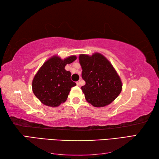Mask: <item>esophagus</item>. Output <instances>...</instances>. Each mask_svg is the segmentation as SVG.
I'll return each mask as SVG.
<instances>
[{
  "instance_id": "esophagus-1",
  "label": "esophagus",
  "mask_w": 159,
  "mask_h": 159,
  "mask_svg": "<svg viewBox=\"0 0 159 159\" xmlns=\"http://www.w3.org/2000/svg\"><path fill=\"white\" fill-rule=\"evenodd\" d=\"M76 85L78 86H80V80H79V81L76 82Z\"/></svg>"
}]
</instances>
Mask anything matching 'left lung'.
<instances>
[{"instance_id": "1", "label": "left lung", "mask_w": 159, "mask_h": 159, "mask_svg": "<svg viewBox=\"0 0 159 159\" xmlns=\"http://www.w3.org/2000/svg\"><path fill=\"white\" fill-rule=\"evenodd\" d=\"M79 63L85 85L81 87L86 100L95 107L111 104L120 95L122 83L112 64L102 54H80Z\"/></svg>"}]
</instances>
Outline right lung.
Returning <instances> with one entry per match:
<instances>
[{
  "mask_svg": "<svg viewBox=\"0 0 159 159\" xmlns=\"http://www.w3.org/2000/svg\"><path fill=\"white\" fill-rule=\"evenodd\" d=\"M76 59L75 55L61 59L55 55L43 63L32 81L33 93L44 105L57 107L66 102L70 89L76 85L65 67Z\"/></svg>",
  "mask_w": 159,
  "mask_h": 159,
  "instance_id": "add662e5",
  "label": "right lung"
}]
</instances>
